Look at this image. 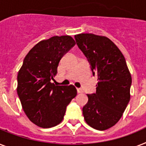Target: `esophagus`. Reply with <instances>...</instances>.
I'll return each mask as SVG.
<instances>
[{
    "mask_svg": "<svg viewBox=\"0 0 146 146\" xmlns=\"http://www.w3.org/2000/svg\"><path fill=\"white\" fill-rule=\"evenodd\" d=\"M77 92L78 93H82L83 92H82V90L81 89H77Z\"/></svg>",
    "mask_w": 146,
    "mask_h": 146,
    "instance_id": "obj_1",
    "label": "esophagus"
}]
</instances>
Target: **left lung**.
I'll return each instance as SVG.
<instances>
[{"instance_id": "left-lung-1", "label": "left lung", "mask_w": 146, "mask_h": 146, "mask_svg": "<svg viewBox=\"0 0 146 146\" xmlns=\"http://www.w3.org/2000/svg\"><path fill=\"white\" fill-rule=\"evenodd\" d=\"M75 39L98 78L96 92L87 95L82 108L84 119L94 129L105 130L119 121L129 103L131 75L123 54L108 38L82 33Z\"/></svg>"}]
</instances>
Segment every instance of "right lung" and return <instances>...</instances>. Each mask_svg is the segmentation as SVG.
<instances>
[{
    "label": "right lung",
    "mask_w": 146,
    "mask_h": 146,
    "mask_svg": "<svg viewBox=\"0 0 146 146\" xmlns=\"http://www.w3.org/2000/svg\"><path fill=\"white\" fill-rule=\"evenodd\" d=\"M76 42L70 35L42 40L24 58L17 75V94L30 121L42 128L57 126L64 119L66 106L76 96L73 85L55 86L62 57Z\"/></svg>",
    "instance_id": "right-lung-1"
}]
</instances>
